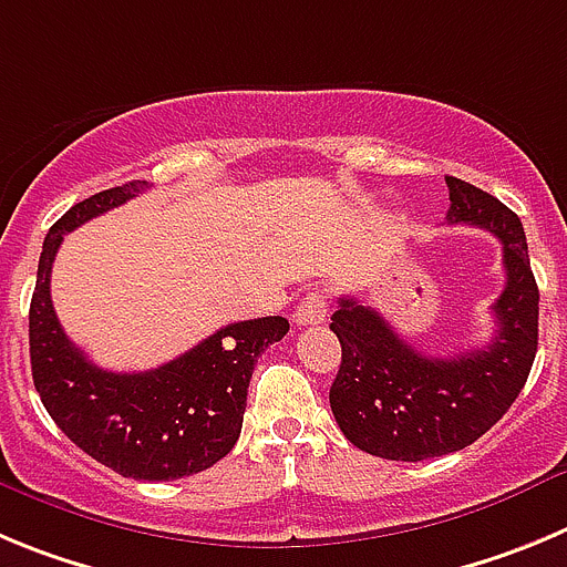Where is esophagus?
<instances>
[{
	"label": "esophagus",
	"instance_id": "esophagus-1",
	"mask_svg": "<svg viewBox=\"0 0 567 567\" xmlns=\"http://www.w3.org/2000/svg\"><path fill=\"white\" fill-rule=\"evenodd\" d=\"M328 313H330L328 293H324V290H310L302 302H299V308H296L293 321H296V328H316V324H321V321L328 319Z\"/></svg>",
	"mask_w": 567,
	"mask_h": 567
}]
</instances>
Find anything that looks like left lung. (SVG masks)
<instances>
[{
  "instance_id": "obj_1",
  "label": "left lung",
  "mask_w": 567,
  "mask_h": 567,
  "mask_svg": "<svg viewBox=\"0 0 567 567\" xmlns=\"http://www.w3.org/2000/svg\"><path fill=\"white\" fill-rule=\"evenodd\" d=\"M452 226H477L503 243L506 288L492 305V341L432 359L406 344L379 310L341 296L330 330L341 364L330 386L339 430L361 452L386 461H430L472 446L506 415L537 355L539 290L523 223L483 188L446 177Z\"/></svg>"
}]
</instances>
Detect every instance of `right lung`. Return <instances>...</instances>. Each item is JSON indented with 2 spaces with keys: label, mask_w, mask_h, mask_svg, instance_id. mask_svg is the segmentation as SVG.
Segmentation results:
<instances>
[{
  "label": "right lung",
  "mask_w": 567,
  "mask_h": 567,
  "mask_svg": "<svg viewBox=\"0 0 567 567\" xmlns=\"http://www.w3.org/2000/svg\"><path fill=\"white\" fill-rule=\"evenodd\" d=\"M146 192V181L75 203L48 231L30 299V370L44 410L64 435L112 472L177 481L226 457L246 415L251 372L288 319L234 321L188 353L146 372L101 370L64 336L50 299V271L64 234Z\"/></svg>",
  "instance_id": "obj_1"
}]
</instances>
